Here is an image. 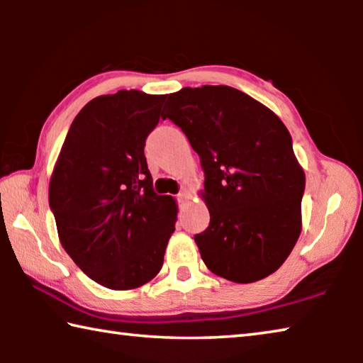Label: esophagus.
<instances>
[{
    "instance_id": "obj_1",
    "label": "esophagus",
    "mask_w": 363,
    "mask_h": 363,
    "mask_svg": "<svg viewBox=\"0 0 363 363\" xmlns=\"http://www.w3.org/2000/svg\"><path fill=\"white\" fill-rule=\"evenodd\" d=\"M176 200H177V203H184V201H186L187 200V194L186 192H179V194H177L176 195Z\"/></svg>"
}]
</instances>
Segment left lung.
Instances as JSON below:
<instances>
[{
    "mask_svg": "<svg viewBox=\"0 0 363 363\" xmlns=\"http://www.w3.org/2000/svg\"><path fill=\"white\" fill-rule=\"evenodd\" d=\"M162 118L186 134L205 173L210 225L194 237L206 267L251 284L275 272L301 233L306 176L284 123L230 86L182 88Z\"/></svg>",
    "mask_w": 363,
    "mask_h": 363,
    "instance_id": "obj_1",
    "label": "left lung"
}]
</instances>
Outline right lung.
<instances>
[{
  "instance_id": "1",
  "label": "right lung",
  "mask_w": 363,
  "mask_h": 363,
  "mask_svg": "<svg viewBox=\"0 0 363 363\" xmlns=\"http://www.w3.org/2000/svg\"><path fill=\"white\" fill-rule=\"evenodd\" d=\"M163 101L131 89L86 104L49 182L64 250L89 279L112 290L155 277L174 232L176 201L155 194L144 155Z\"/></svg>"
}]
</instances>
